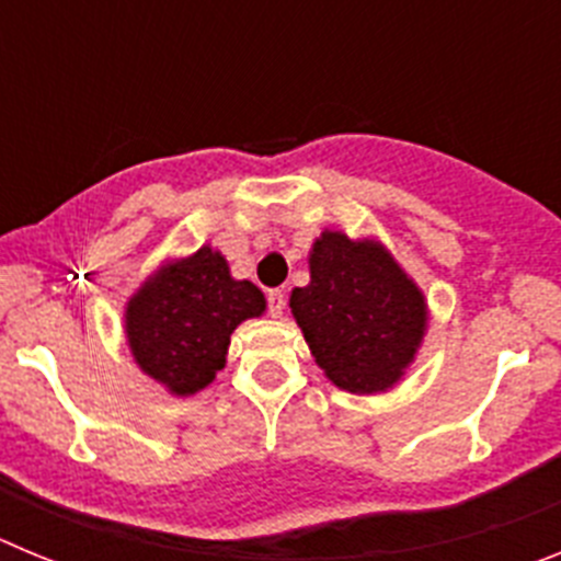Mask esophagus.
I'll return each mask as SVG.
<instances>
[{"instance_id": "34e87169", "label": "esophagus", "mask_w": 561, "mask_h": 561, "mask_svg": "<svg viewBox=\"0 0 561 561\" xmlns=\"http://www.w3.org/2000/svg\"><path fill=\"white\" fill-rule=\"evenodd\" d=\"M266 304H270V314L272 317H280L286 309V295L280 289H272L270 295H266Z\"/></svg>"}]
</instances>
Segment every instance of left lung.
<instances>
[{
    "label": "left lung",
    "instance_id": "obj_1",
    "mask_svg": "<svg viewBox=\"0 0 561 561\" xmlns=\"http://www.w3.org/2000/svg\"><path fill=\"white\" fill-rule=\"evenodd\" d=\"M309 286L289 306L314 362L340 390L381 393L415 359L427 304L379 241L325 230L309 252Z\"/></svg>",
    "mask_w": 561,
    "mask_h": 561
}]
</instances>
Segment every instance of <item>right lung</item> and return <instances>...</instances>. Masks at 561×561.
Returning <instances> with one entry per match:
<instances>
[{"label": "right lung", "instance_id": "add662e5", "mask_svg": "<svg viewBox=\"0 0 561 561\" xmlns=\"http://www.w3.org/2000/svg\"><path fill=\"white\" fill-rule=\"evenodd\" d=\"M264 291L230 275L225 255L202 247L153 272L126 306L134 362L173 396H193L225 368L230 334L261 317Z\"/></svg>", "mask_w": 561, "mask_h": 561}]
</instances>
